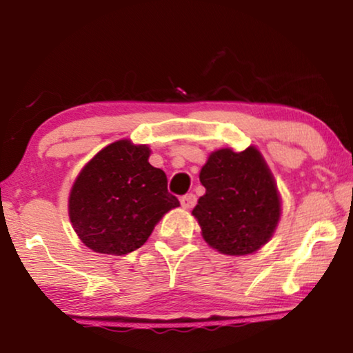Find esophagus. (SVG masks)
Returning <instances> with one entry per match:
<instances>
[{
	"instance_id": "1",
	"label": "esophagus",
	"mask_w": 353,
	"mask_h": 353,
	"mask_svg": "<svg viewBox=\"0 0 353 353\" xmlns=\"http://www.w3.org/2000/svg\"><path fill=\"white\" fill-rule=\"evenodd\" d=\"M181 205L183 208H187V210H190V208H193L196 205V196L193 193H188L185 194L181 198Z\"/></svg>"
}]
</instances>
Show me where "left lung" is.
<instances>
[{"mask_svg": "<svg viewBox=\"0 0 353 353\" xmlns=\"http://www.w3.org/2000/svg\"><path fill=\"white\" fill-rule=\"evenodd\" d=\"M205 194L193 208L202 236L227 255H248L272 236L280 218L276 182L255 148L219 149L202 166Z\"/></svg>", "mask_w": 353, "mask_h": 353, "instance_id": "8db88e82", "label": "left lung"}]
</instances>
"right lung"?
<instances>
[{"mask_svg":"<svg viewBox=\"0 0 353 353\" xmlns=\"http://www.w3.org/2000/svg\"><path fill=\"white\" fill-rule=\"evenodd\" d=\"M149 148L119 140L88 162L71 188L68 213L94 252L124 255L141 248L154 225L179 207L166 174L148 162Z\"/></svg>","mask_w":353,"mask_h":353,"instance_id":"add662e5","label":"right lung"}]
</instances>
